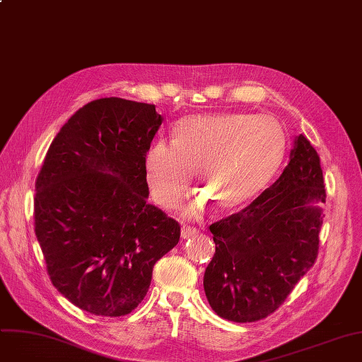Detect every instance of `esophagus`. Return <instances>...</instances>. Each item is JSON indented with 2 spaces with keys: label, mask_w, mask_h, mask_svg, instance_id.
I'll list each match as a JSON object with an SVG mask.
<instances>
[{
  "label": "esophagus",
  "mask_w": 362,
  "mask_h": 362,
  "mask_svg": "<svg viewBox=\"0 0 362 362\" xmlns=\"http://www.w3.org/2000/svg\"><path fill=\"white\" fill-rule=\"evenodd\" d=\"M199 233L198 229H195V227H191V226H182V230H180V235L183 239H189V238H194Z\"/></svg>",
  "instance_id": "obj_1"
}]
</instances>
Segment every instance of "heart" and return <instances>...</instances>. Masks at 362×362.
Wrapping results in <instances>:
<instances>
[{
    "mask_svg": "<svg viewBox=\"0 0 362 362\" xmlns=\"http://www.w3.org/2000/svg\"><path fill=\"white\" fill-rule=\"evenodd\" d=\"M288 149L281 124L270 116L250 112L198 114L182 119L173 142L157 139L145 152L144 168L151 195L173 206L197 170L204 192L220 210L230 211L254 199L280 168ZM208 199L199 197L191 210L201 213Z\"/></svg>",
    "mask_w": 362,
    "mask_h": 362,
    "instance_id": "heart-1",
    "label": "heart"
}]
</instances>
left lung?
<instances>
[{
	"label": "left lung",
	"mask_w": 362,
	"mask_h": 362,
	"mask_svg": "<svg viewBox=\"0 0 362 362\" xmlns=\"http://www.w3.org/2000/svg\"><path fill=\"white\" fill-rule=\"evenodd\" d=\"M322 202L320 157L299 135L280 177L242 211L210 226L216 254L204 291L217 315L252 322L281 305L317 258Z\"/></svg>",
	"instance_id": "8db88e82"
}]
</instances>
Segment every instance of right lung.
<instances>
[{
    "label": "right lung",
    "mask_w": 362,
    "mask_h": 362,
    "mask_svg": "<svg viewBox=\"0 0 362 362\" xmlns=\"http://www.w3.org/2000/svg\"><path fill=\"white\" fill-rule=\"evenodd\" d=\"M156 105L101 98L57 133L35 183V233L55 289L95 315L122 317L145 298L180 226L146 202L145 152Z\"/></svg>",
    "instance_id": "right-lung-1"
}]
</instances>
